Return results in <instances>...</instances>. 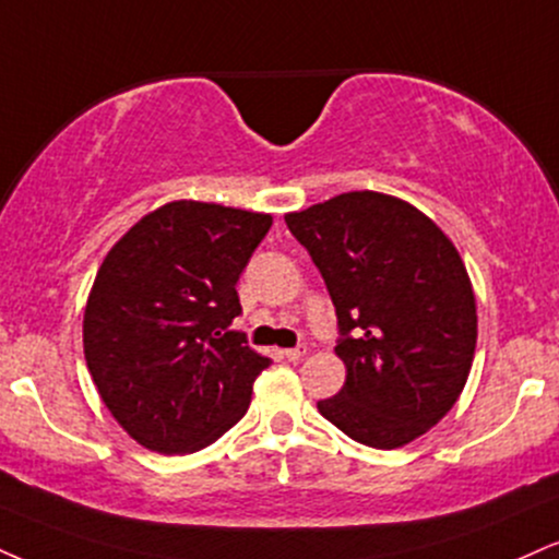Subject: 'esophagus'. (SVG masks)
Here are the masks:
<instances>
[{"mask_svg":"<svg viewBox=\"0 0 559 559\" xmlns=\"http://www.w3.org/2000/svg\"><path fill=\"white\" fill-rule=\"evenodd\" d=\"M305 354H307V346L305 344H299V346H294V348H286V352H284V356H286L288 361H299Z\"/></svg>","mask_w":559,"mask_h":559,"instance_id":"1","label":"esophagus"}]
</instances>
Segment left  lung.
Instances as JSON below:
<instances>
[{
    "instance_id": "1",
    "label": "left lung",
    "mask_w": 559,
    "mask_h": 559,
    "mask_svg": "<svg viewBox=\"0 0 559 559\" xmlns=\"http://www.w3.org/2000/svg\"><path fill=\"white\" fill-rule=\"evenodd\" d=\"M338 318L346 382L320 414L361 445L393 450L459 401L476 348V301L459 250L425 213L346 192L286 215Z\"/></svg>"
}]
</instances>
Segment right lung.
Returning a JSON list of instances; mask_svg holds the SVG:
<instances>
[{"instance_id":"1","label":"right lung","mask_w":559,"mask_h":559,"mask_svg":"<svg viewBox=\"0 0 559 559\" xmlns=\"http://www.w3.org/2000/svg\"><path fill=\"white\" fill-rule=\"evenodd\" d=\"M273 218L179 200L147 213L98 267L83 320L91 378L140 445L203 450L247 414L271 359L234 331L237 281Z\"/></svg>"}]
</instances>
